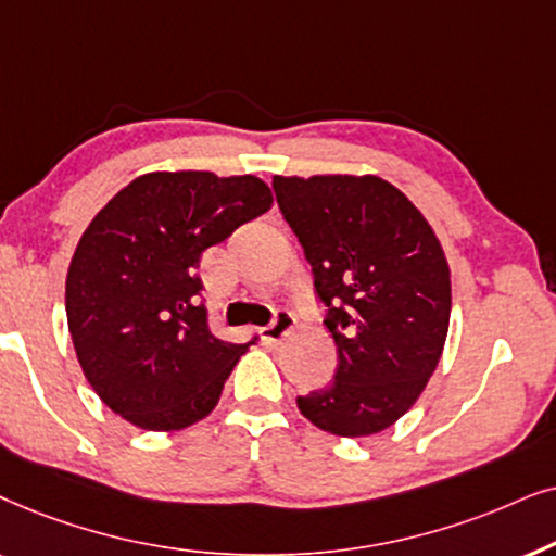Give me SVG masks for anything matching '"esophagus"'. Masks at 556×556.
Instances as JSON below:
<instances>
[{"label":"esophagus","mask_w":556,"mask_h":556,"mask_svg":"<svg viewBox=\"0 0 556 556\" xmlns=\"http://www.w3.org/2000/svg\"><path fill=\"white\" fill-rule=\"evenodd\" d=\"M292 328H294L292 313H287V309H279V313L274 315V320L266 325V328H262V338L271 340V343H277V340H282Z\"/></svg>","instance_id":"1"}]
</instances>
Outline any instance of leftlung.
Segmentation results:
<instances>
[{"label": "left lung", "instance_id": "1", "mask_svg": "<svg viewBox=\"0 0 556 556\" xmlns=\"http://www.w3.org/2000/svg\"><path fill=\"white\" fill-rule=\"evenodd\" d=\"M338 345L336 379L298 396L323 432L368 438L404 417L440 364L450 266L417 205L376 175H274Z\"/></svg>", "mask_w": 556, "mask_h": 556}]
</instances>
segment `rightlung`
Wrapping results in <instances>:
<instances>
[{
    "instance_id": "obj_1",
    "label": "right lung",
    "mask_w": 556,
    "mask_h": 556,
    "mask_svg": "<svg viewBox=\"0 0 556 556\" xmlns=\"http://www.w3.org/2000/svg\"><path fill=\"white\" fill-rule=\"evenodd\" d=\"M254 175L150 173L118 190L80 236L65 313L101 402L150 432L208 417L249 343L208 328L198 277L203 251L271 208Z\"/></svg>"
}]
</instances>
